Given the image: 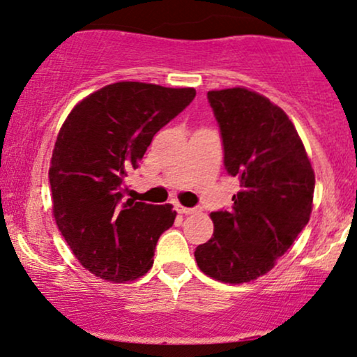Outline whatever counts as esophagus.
Wrapping results in <instances>:
<instances>
[{"mask_svg":"<svg viewBox=\"0 0 357 357\" xmlns=\"http://www.w3.org/2000/svg\"><path fill=\"white\" fill-rule=\"evenodd\" d=\"M176 210L181 213V215H192V213H198L196 208H186V206H181V204H178V206H176Z\"/></svg>","mask_w":357,"mask_h":357,"instance_id":"esophagus-1","label":"esophagus"}]
</instances>
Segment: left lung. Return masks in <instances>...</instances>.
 I'll return each instance as SVG.
<instances>
[{"label": "left lung", "mask_w": 357, "mask_h": 357, "mask_svg": "<svg viewBox=\"0 0 357 357\" xmlns=\"http://www.w3.org/2000/svg\"><path fill=\"white\" fill-rule=\"evenodd\" d=\"M208 102L240 191L230 210L211 213L215 231L195 258L215 280L243 284L270 272L309 223L315 176L292 121L267 97L235 87Z\"/></svg>", "instance_id": "8db88e82"}]
</instances>
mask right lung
<instances>
[{"instance_id": "right-lung-1", "label": "right lung", "mask_w": 357, "mask_h": 357, "mask_svg": "<svg viewBox=\"0 0 357 357\" xmlns=\"http://www.w3.org/2000/svg\"><path fill=\"white\" fill-rule=\"evenodd\" d=\"M195 89L117 82L90 93L61 126L48 171L56 227L82 267L122 284L153 267L171 204L124 199L154 134L195 99Z\"/></svg>"}]
</instances>
